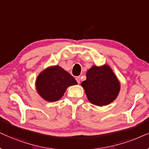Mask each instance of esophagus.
Masks as SVG:
<instances>
[{
	"instance_id": "esophagus-1",
	"label": "esophagus",
	"mask_w": 149,
	"mask_h": 149,
	"mask_svg": "<svg viewBox=\"0 0 149 149\" xmlns=\"http://www.w3.org/2000/svg\"><path fill=\"white\" fill-rule=\"evenodd\" d=\"M76 81H77V82H78V84H80V81H81V78H80V76H78V77H76Z\"/></svg>"
}]
</instances>
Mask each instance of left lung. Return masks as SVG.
Returning <instances> with one entry per match:
<instances>
[{"instance_id": "left-lung-1", "label": "left lung", "mask_w": 149, "mask_h": 149, "mask_svg": "<svg viewBox=\"0 0 149 149\" xmlns=\"http://www.w3.org/2000/svg\"><path fill=\"white\" fill-rule=\"evenodd\" d=\"M81 85L91 104L103 106L112 103L118 96L120 83L108 65H94L86 72V80Z\"/></svg>"}]
</instances>
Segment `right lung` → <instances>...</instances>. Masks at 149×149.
I'll list each match as a JSON object with an SVG mask.
<instances>
[{
    "mask_svg": "<svg viewBox=\"0 0 149 149\" xmlns=\"http://www.w3.org/2000/svg\"><path fill=\"white\" fill-rule=\"evenodd\" d=\"M77 84L76 80L58 65L49 67L37 77L36 88L39 95L47 102H56L69 86Z\"/></svg>",
    "mask_w": 149,
    "mask_h": 149,
    "instance_id": "1",
    "label": "right lung"
}]
</instances>
